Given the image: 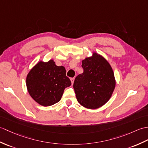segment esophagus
Here are the masks:
<instances>
[{
  "label": "esophagus",
  "mask_w": 148,
  "mask_h": 148,
  "mask_svg": "<svg viewBox=\"0 0 148 148\" xmlns=\"http://www.w3.org/2000/svg\"><path fill=\"white\" fill-rule=\"evenodd\" d=\"M71 81L72 82V84H73L74 82V78H71Z\"/></svg>",
  "instance_id": "1"
}]
</instances>
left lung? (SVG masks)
I'll return each mask as SVG.
<instances>
[{"label":"left lung","mask_w":148,"mask_h":148,"mask_svg":"<svg viewBox=\"0 0 148 148\" xmlns=\"http://www.w3.org/2000/svg\"><path fill=\"white\" fill-rule=\"evenodd\" d=\"M84 72L75 77L73 87L81 105L97 109L108 101L114 91L116 81L113 69L101 55L92 52L82 60Z\"/></svg>","instance_id":"1"}]
</instances>
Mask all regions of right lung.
<instances>
[{
	"mask_svg": "<svg viewBox=\"0 0 148 148\" xmlns=\"http://www.w3.org/2000/svg\"><path fill=\"white\" fill-rule=\"evenodd\" d=\"M26 87L29 95L39 105L49 106L57 103L62 97L65 88L71 81L66 76L64 66L56 62L40 60L29 71L26 76Z\"/></svg>",
	"mask_w": 148,
	"mask_h": 148,
	"instance_id": "add662e5",
	"label": "right lung"
}]
</instances>
